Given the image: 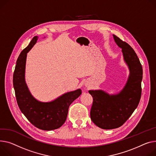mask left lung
<instances>
[{
  "mask_svg": "<svg viewBox=\"0 0 156 156\" xmlns=\"http://www.w3.org/2000/svg\"><path fill=\"white\" fill-rule=\"evenodd\" d=\"M113 36L116 44L122 48L130 74L125 87L117 94L109 95L101 90L88 91L93 100L90 110L91 119L97 126L103 129H113L122 126L137 107L142 93L143 71L138 56L129 44Z\"/></svg>",
  "mask_w": 156,
  "mask_h": 156,
  "instance_id": "1",
  "label": "left lung"
}]
</instances>
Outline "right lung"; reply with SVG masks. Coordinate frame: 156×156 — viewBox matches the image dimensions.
Masks as SVG:
<instances>
[{
    "label": "right lung",
    "mask_w": 156,
    "mask_h": 156,
    "mask_svg": "<svg viewBox=\"0 0 156 156\" xmlns=\"http://www.w3.org/2000/svg\"><path fill=\"white\" fill-rule=\"evenodd\" d=\"M37 38L34 36L19 55L13 75V85L18 106L27 120L39 129L52 130L63 125L69 105L81 94V90L66 93L50 102L39 101L31 95L25 81L26 57Z\"/></svg>",
    "instance_id": "right-lung-1"
}]
</instances>
